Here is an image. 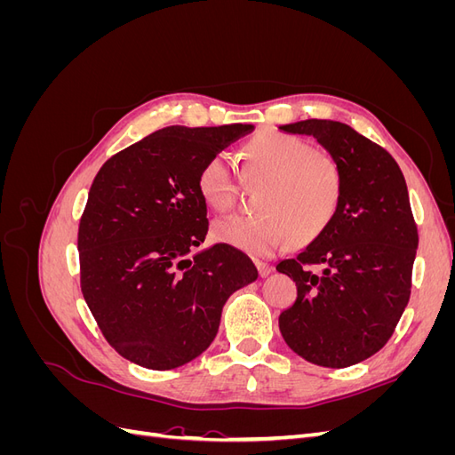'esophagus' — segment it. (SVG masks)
<instances>
[{"mask_svg": "<svg viewBox=\"0 0 455 455\" xmlns=\"http://www.w3.org/2000/svg\"><path fill=\"white\" fill-rule=\"evenodd\" d=\"M256 267H258L259 277H266V275H269L273 271V267L269 264H266V261H261V259H256Z\"/></svg>", "mask_w": 455, "mask_h": 455, "instance_id": "34e87169", "label": "esophagus"}]
</instances>
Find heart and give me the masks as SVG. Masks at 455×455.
Wrapping results in <instances>:
<instances>
[{
	"mask_svg": "<svg viewBox=\"0 0 455 455\" xmlns=\"http://www.w3.org/2000/svg\"><path fill=\"white\" fill-rule=\"evenodd\" d=\"M246 182H261L256 216H224L212 224V239L252 258H269L292 241L306 244L334 222L343 196L338 161L306 140L264 131L241 151ZM201 201L224 211L235 196V178L224 154L206 157L196 176Z\"/></svg>",
	"mask_w": 455,
	"mask_h": 455,
	"instance_id": "b5f03b06",
	"label": "heart"
}]
</instances>
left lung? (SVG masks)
Returning a JSON list of instances; mask_svg holds the SVG:
<instances>
[{
	"label": "left lung",
	"instance_id": "1",
	"mask_svg": "<svg viewBox=\"0 0 455 455\" xmlns=\"http://www.w3.org/2000/svg\"><path fill=\"white\" fill-rule=\"evenodd\" d=\"M279 129L313 136L343 176L334 222L277 266L298 288L279 328L301 359L346 368L389 341L410 299L418 228L408 188L389 151L346 123L306 119Z\"/></svg>",
	"mask_w": 455,
	"mask_h": 455
}]
</instances>
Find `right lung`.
Listing matches in <instances>:
<instances>
[{
	"instance_id": "obj_1",
	"label": "right lung",
	"mask_w": 455,
	"mask_h": 455,
	"mask_svg": "<svg viewBox=\"0 0 455 455\" xmlns=\"http://www.w3.org/2000/svg\"><path fill=\"white\" fill-rule=\"evenodd\" d=\"M252 129H161L94 176L77 233L81 292L127 361L149 370L194 361L228 298L258 279L252 259L222 243L189 256L209 231L196 189L201 163Z\"/></svg>"
}]
</instances>
